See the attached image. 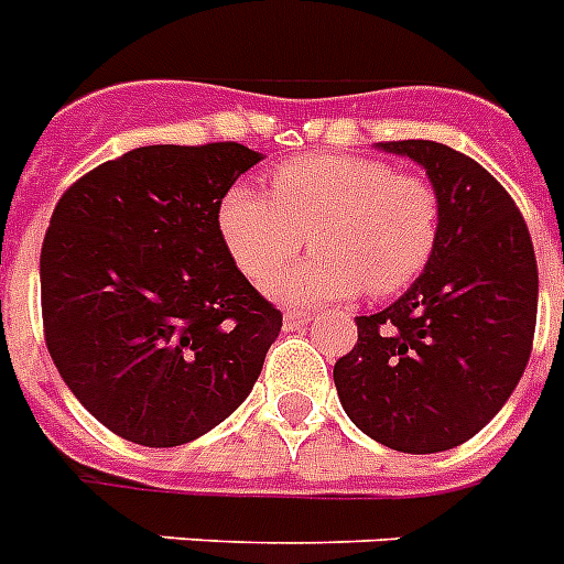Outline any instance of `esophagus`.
<instances>
[{
  "label": "esophagus",
  "mask_w": 564,
  "mask_h": 564,
  "mask_svg": "<svg viewBox=\"0 0 564 564\" xmlns=\"http://www.w3.org/2000/svg\"><path fill=\"white\" fill-rule=\"evenodd\" d=\"M310 318H313V313H304V310H283V327L286 329L304 327Z\"/></svg>",
  "instance_id": "1"
}]
</instances>
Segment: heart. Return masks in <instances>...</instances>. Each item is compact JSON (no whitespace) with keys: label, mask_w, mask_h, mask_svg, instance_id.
Returning a JSON list of instances; mask_svg holds the SVG:
<instances>
[{"label":"heart","mask_w":564,"mask_h":564,"mask_svg":"<svg viewBox=\"0 0 564 564\" xmlns=\"http://www.w3.org/2000/svg\"><path fill=\"white\" fill-rule=\"evenodd\" d=\"M219 237L249 281L296 253L305 235L316 251L269 281L286 304H322L365 290L388 297L429 269L441 240V196L420 173L370 155H301L274 167L272 196L249 185L226 191Z\"/></svg>","instance_id":"1"}]
</instances>
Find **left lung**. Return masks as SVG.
Returning a JSON list of instances; mask_svg holds the SVG:
<instances>
[{"mask_svg":"<svg viewBox=\"0 0 564 564\" xmlns=\"http://www.w3.org/2000/svg\"><path fill=\"white\" fill-rule=\"evenodd\" d=\"M420 162L441 196V240L411 290L356 315L354 350L336 361L338 400L377 443L446 452L501 411L528 368L539 269L528 223L505 185L437 141H382Z\"/></svg>","mask_w":564,"mask_h":564,"instance_id":"left-lung-1","label":"left lung"}]
</instances>
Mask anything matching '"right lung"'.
I'll return each instance as SVG.
<instances>
[{"mask_svg":"<svg viewBox=\"0 0 564 564\" xmlns=\"http://www.w3.org/2000/svg\"><path fill=\"white\" fill-rule=\"evenodd\" d=\"M258 162L237 141L153 144L59 196L40 254L45 347L123 441L182 446L258 382L283 315L217 228L219 199Z\"/></svg>","mask_w":564,"mask_h":564,"instance_id":"1","label":"right lung"}]
</instances>
